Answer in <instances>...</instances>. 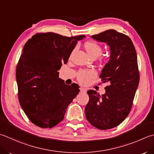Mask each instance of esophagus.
I'll use <instances>...</instances> for the list:
<instances>
[{"instance_id": "esophagus-1", "label": "esophagus", "mask_w": 154, "mask_h": 154, "mask_svg": "<svg viewBox=\"0 0 154 154\" xmlns=\"http://www.w3.org/2000/svg\"><path fill=\"white\" fill-rule=\"evenodd\" d=\"M80 91H81V92L85 93L87 91V89L86 88H84V87H80Z\"/></svg>"}]
</instances>
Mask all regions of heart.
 Returning <instances> with one entry per match:
<instances>
[{
  "label": "heart",
  "mask_w": 154,
  "mask_h": 154,
  "mask_svg": "<svg viewBox=\"0 0 154 154\" xmlns=\"http://www.w3.org/2000/svg\"><path fill=\"white\" fill-rule=\"evenodd\" d=\"M85 48L87 53L91 58L97 59L101 55L102 53L101 47L94 41L87 42L85 45ZM95 72L91 70H81L77 75V79L79 82L82 84H85L89 81L95 77Z\"/></svg>",
  "instance_id": "1"
}]
</instances>
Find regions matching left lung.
<instances>
[{"mask_svg":"<svg viewBox=\"0 0 154 154\" xmlns=\"http://www.w3.org/2000/svg\"><path fill=\"white\" fill-rule=\"evenodd\" d=\"M91 37L109 47V60L99 77L105 87V94L87 91L89 101L85 112L91 124L99 129L116 127L130 112L140 81L136 51L131 38L116 30L109 29Z\"/></svg>","mask_w":154,"mask_h":154,"instance_id":"obj_1","label":"left lung"}]
</instances>
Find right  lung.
Here are the masks:
<instances>
[{
  "instance_id": "right-lung-1",
  "label": "right lung",
  "mask_w": 154,
  "mask_h": 154,
  "mask_svg": "<svg viewBox=\"0 0 154 154\" xmlns=\"http://www.w3.org/2000/svg\"><path fill=\"white\" fill-rule=\"evenodd\" d=\"M85 37L37 33L24 46L16 71L18 95L24 112L37 126L51 128L61 122L79 93V86L61 82L58 71L67 63L77 41Z\"/></svg>"
}]
</instances>
